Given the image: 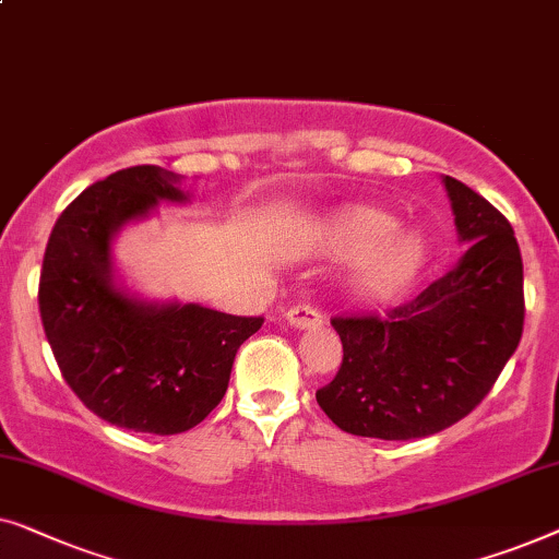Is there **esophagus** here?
Returning <instances> with one entry per match:
<instances>
[{
	"label": "esophagus",
	"instance_id": "34e87169",
	"mask_svg": "<svg viewBox=\"0 0 559 559\" xmlns=\"http://www.w3.org/2000/svg\"><path fill=\"white\" fill-rule=\"evenodd\" d=\"M286 321L294 329H298V332H301V329H317V326L324 324V319H321V311H317L309 304H298V306H294V309H288Z\"/></svg>",
	"mask_w": 559,
	"mask_h": 559
}]
</instances>
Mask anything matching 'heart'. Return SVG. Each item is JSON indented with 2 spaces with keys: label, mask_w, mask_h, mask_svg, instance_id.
I'll list each match as a JSON object with an SVG mask.
<instances>
[{
  "label": "heart",
  "mask_w": 559,
  "mask_h": 559,
  "mask_svg": "<svg viewBox=\"0 0 559 559\" xmlns=\"http://www.w3.org/2000/svg\"><path fill=\"white\" fill-rule=\"evenodd\" d=\"M397 229V219L367 204L334 212L321 225V242L334 255H361L349 286L365 298L395 294L428 261L430 246L418 230Z\"/></svg>",
  "instance_id": "obj_1"
}]
</instances>
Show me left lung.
Listing matches in <instances>:
<instances>
[{"mask_svg": "<svg viewBox=\"0 0 559 559\" xmlns=\"http://www.w3.org/2000/svg\"><path fill=\"white\" fill-rule=\"evenodd\" d=\"M459 242L451 271L388 317H336L340 372L317 392L352 436L413 440L474 411L516 352L524 326L522 253L509 219L459 179L443 177Z\"/></svg>", "mask_w": 559, "mask_h": 559, "instance_id": "left-lung-1", "label": "left lung"}]
</instances>
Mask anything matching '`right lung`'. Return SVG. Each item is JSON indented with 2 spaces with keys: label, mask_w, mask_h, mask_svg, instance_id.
<instances>
[{
  "label": "right lung",
  "mask_w": 559,
  "mask_h": 559,
  "mask_svg": "<svg viewBox=\"0 0 559 559\" xmlns=\"http://www.w3.org/2000/svg\"><path fill=\"white\" fill-rule=\"evenodd\" d=\"M162 167H131L91 185L62 210L40 273L45 336L70 390L111 426L175 436L223 400L240 344L263 317H233L200 304L148 301L114 261L123 227L159 202L192 200Z\"/></svg>",
  "instance_id": "right-lung-1"
}]
</instances>
